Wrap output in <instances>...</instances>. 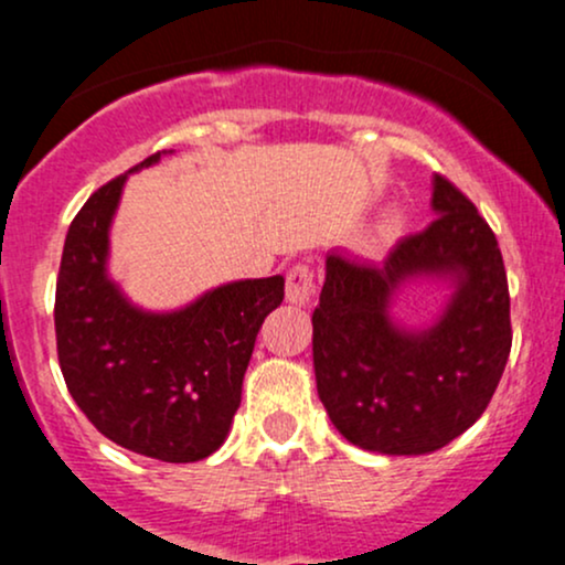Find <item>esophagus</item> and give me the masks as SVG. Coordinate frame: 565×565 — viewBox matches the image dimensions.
Returning <instances> with one entry per match:
<instances>
[{
	"label": "esophagus",
	"mask_w": 565,
	"mask_h": 565,
	"mask_svg": "<svg viewBox=\"0 0 565 565\" xmlns=\"http://www.w3.org/2000/svg\"><path fill=\"white\" fill-rule=\"evenodd\" d=\"M316 295V274L308 263H295L287 274V300L295 305L310 302Z\"/></svg>",
	"instance_id": "esophagus-1"
}]
</instances>
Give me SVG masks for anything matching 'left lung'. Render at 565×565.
I'll return each mask as SVG.
<instances>
[{
    "mask_svg": "<svg viewBox=\"0 0 565 565\" xmlns=\"http://www.w3.org/2000/svg\"><path fill=\"white\" fill-rule=\"evenodd\" d=\"M433 210L438 217L382 263L327 257L316 387L337 430L366 451H438L486 412L508 364L510 289L494 231L444 174L433 180ZM417 273H454L460 289L436 328L404 333L386 319V300Z\"/></svg>",
    "mask_w": 565,
    "mask_h": 565,
    "instance_id": "left-lung-1",
    "label": "left lung"
}]
</instances>
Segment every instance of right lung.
I'll return each mask as SVG.
<instances>
[{"mask_svg": "<svg viewBox=\"0 0 565 565\" xmlns=\"http://www.w3.org/2000/svg\"><path fill=\"white\" fill-rule=\"evenodd\" d=\"M159 161L142 159L135 170ZM127 172L71 220L55 287L57 361L71 398L108 440L161 462L220 449L242 382L284 278L225 284L167 316L132 308L106 278L108 225Z\"/></svg>", "mask_w": 565, "mask_h": 565, "instance_id": "1", "label": "right lung"}]
</instances>
